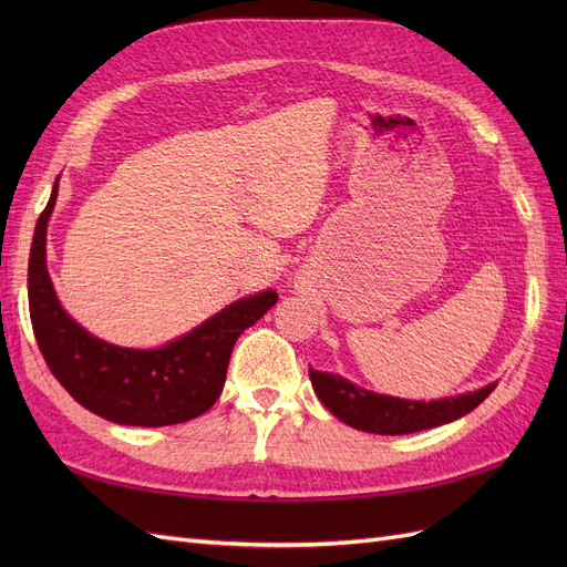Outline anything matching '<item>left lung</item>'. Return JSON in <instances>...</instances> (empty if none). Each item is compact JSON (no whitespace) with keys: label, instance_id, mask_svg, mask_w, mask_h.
<instances>
[{"label":"left lung","instance_id":"obj_1","mask_svg":"<svg viewBox=\"0 0 567 567\" xmlns=\"http://www.w3.org/2000/svg\"><path fill=\"white\" fill-rule=\"evenodd\" d=\"M310 381L317 398L333 416L357 427V431L379 435H406L452 423L466 416L496 388V383H489L475 392L456 394V398L419 402L371 392L329 371L310 369Z\"/></svg>","mask_w":567,"mask_h":567}]
</instances>
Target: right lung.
Here are the masks:
<instances>
[{"label": "right lung", "mask_w": 567, "mask_h": 567, "mask_svg": "<svg viewBox=\"0 0 567 567\" xmlns=\"http://www.w3.org/2000/svg\"><path fill=\"white\" fill-rule=\"evenodd\" d=\"M59 177L32 236L28 262L30 319L54 379L96 416L120 425H173L208 411L227 381L236 338L277 305L274 290L241 298L194 331L156 350L120 348L84 331L65 315L47 271V225Z\"/></svg>", "instance_id": "right-lung-1"}]
</instances>
